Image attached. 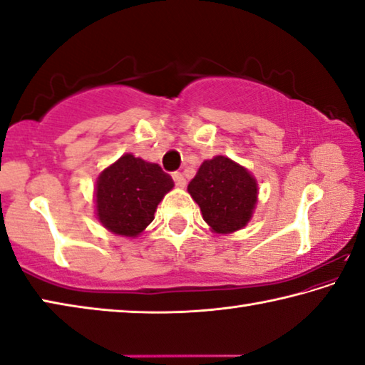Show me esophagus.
<instances>
[{
  "label": "esophagus",
  "instance_id": "34e87169",
  "mask_svg": "<svg viewBox=\"0 0 365 365\" xmlns=\"http://www.w3.org/2000/svg\"><path fill=\"white\" fill-rule=\"evenodd\" d=\"M172 178H174V182H175V185L177 187H185V185H187V180H185V177H183V174L182 172H174V174H172Z\"/></svg>",
  "mask_w": 365,
  "mask_h": 365
}]
</instances>
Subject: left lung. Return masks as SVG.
Listing matches in <instances>:
<instances>
[{"mask_svg": "<svg viewBox=\"0 0 365 365\" xmlns=\"http://www.w3.org/2000/svg\"><path fill=\"white\" fill-rule=\"evenodd\" d=\"M188 193L211 230L227 235L243 228L257 202V182L248 169L225 156L207 159L188 183Z\"/></svg>", "mask_w": 365, "mask_h": 365, "instance_id": "left-lung-1", "label": "left lung"}]
</instances>
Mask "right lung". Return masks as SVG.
<instances>
[{"label": "right lung", "instance_id": "right-lung-1", "mask_svg": "<svg viewBox=\"0 0 365 365\" xmlns=\"http://www.w3.org/2000/svg\"><path fill=\"white\" fill-rule=\"evenodd\" d=\"M172 188L174 180L158 164L127 153L98 177L96 217L109 232L135 238L151 224L160 200Z\"/></svg>", "mask_w": 365, "mask_h": 365}]
</instances>
